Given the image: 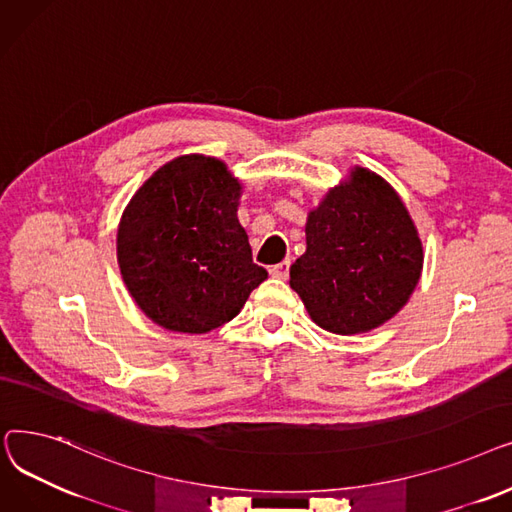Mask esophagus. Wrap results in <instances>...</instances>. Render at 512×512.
I'll use <instances>...</instances> for the list:
<instances>
[{
  "label": "esophagus",
  "instance_id": "1",
  "mask_svg": "<svg viewBox=\"0 0 512 512\" xmlns=\"http://www.w3.org/2000/svg\"><path fill=\"white\" fill-rule=\"evenodd\" d=\"M269 273H271L273 277H277V279H287V277H289V260H283V262L271 266Z\"/></svg>",
  "mask_w": 512,
  "mask_h": 512
}]
</instances>
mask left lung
<instances>
[{
    "instance_id": "obj_1",
    "label": "left lung",
    "mask_w": 512,
    "mask_h": 512,
    "mask_svg": "<svg viewBox=\"0 0 512 512\" xmlns=\"http://www.w3.org/2000/svg\"><path fill=\"white\" fill-rule=\"evenodd\" d=\"M421 271V239L398 193L354 168L308 212L306 252L291 264L289 285L316 325L354 335L398 314Z\"/></svg>"
}]
</instances>
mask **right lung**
Instances as JSON below:
<instances>
[{
  "label": "right lung",
  "mask_w": 512,
  "mask_h": 512,
  "mask_svg": "<svg viewBox=\"0 0 512 512\" xmlns=\"http://www.w3.org/2000/svg\"><path fill=\"white\" fill-rule=\"evenodd\" d=\"M239 196L225 162L189 154L160 166L131 198L116 256L129 294L156 325L208 333L269 277L237 221Z\"/></svg>",
  "instance_id": "obj_1"
}]
</instances>
